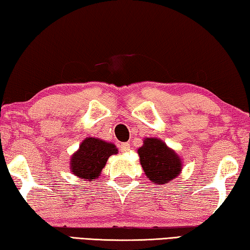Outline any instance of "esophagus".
I'll return each instance as SVG.
<instances>
[{"mask_svg": "<svg viewBox=\"0 0 250 250\" xmlns=\"http://www.w3.org/2000/svg\"><path fill=\"white\" fill-rule=\"evenodd\" d=\"M130 149V144L129 143H123L120 145V150L122 152H127Z\"/></svg>", "mask_w": 250, "mask_h": 250, "instance_id": "obj_1", "label": "esophagus"}]
</instances>
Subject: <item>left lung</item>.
<instances>
[{
	"label": "left lung",
	"mask_w": 250,
	"mask_h": 250,
	"mask_svg": "<svg viewBox=\"0 0 250 250\" xmlns=\"http://www.w3.org/2000/svg\"><path fill=\"white\" fill-rule=\"evenodd\" d=\"M137 152L146 177L156 185H165L180 176L182 159L161 139L146 137Z\"/></svg>",
	"instance_id": "1"
}]
</instances>
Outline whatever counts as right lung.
<instances>
[{
  "mask_svg": "<svg viewBox=\"0 0 250 250\" xmlns=\"http://www.w3.org/2000/svg\"><path fill=\"white\" fill-rule=\"evenodd\" d=\"M118 149L113 143L96 137H86L70 158V171L82 181H94L102 172L109 156Z\"/></svg>",
  "mask_w": 250,
  "mask_h": 250,
  "instance_id": "obj_1",
  "label": "right lung"
}]
</instances>
